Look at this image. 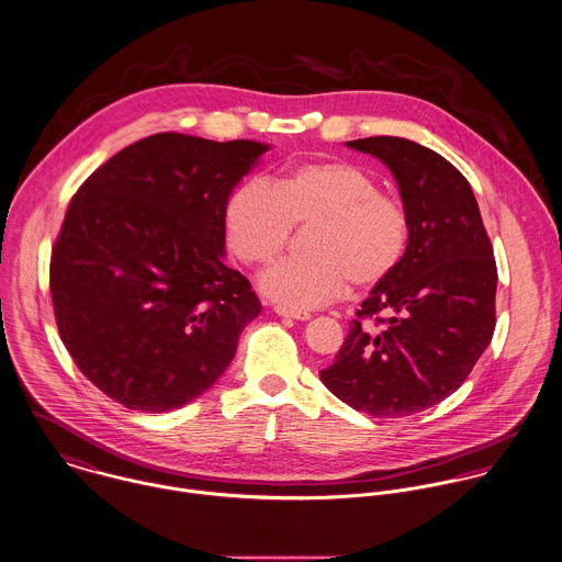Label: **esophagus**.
<instances>
[{
    "label": "esophagus",
    "mask_w": 562,
    "mask_h": 562,
    "mask_svg": "<svg viewBox=\"0 0 562 562\" xmlns=\"http://www.w3.org/2000/svg\"><path fill=\"white\" fill-rule=\"evenodd\" d=\"M276 314L286 316V318H295V321H308V318H311V312L289 311V308H282V306L276 308Z\"/></svg>",
    "instance_id": "obj_1"
}]
</instances>
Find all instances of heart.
I'll list each match as a JSON object with an SVG mask.
<instances>
[{
    "label": "heart",
    "instance_id": "heart-1",
    "mask_svg": "<svg viewBox=\"0 0 562 562\" xmlns=\"http://www.w3.org/2000/svg\"><path fill=\"white\" fill-rule=\"evenodd\" d=\"M312 222L311 256L284 258L260 278V291L289 311L334 302L349 282L379 284L407 250L403 204L379 191L373 175L345 161L300 164L271 186L251 179L231 193L224 209L226 244L246 265L271 262L293 226Z\"/></svg>",
    "mask_w": 562,
    "mask_h": 562
}]
</instances>
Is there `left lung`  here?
Returning a JSON list of instances; mask_svg holds the SVG:
<instances>
[{"instance_id":"obj_1","label":"left lung","mask_w":562,"mask_h":562,"mask_svg":"<svg viewBox=\"0 0 562 562\" xmlns=\"http://www.w3.org/2000/svg\"><path fill=\"white\" fill-rule=\"evenodd\" d=\"M347 146L392 172L409 239L396 269L356 312L334 364L318 374L358 412L412 416L450 396L492 342L494 250L470 183L436 150L392 135ZM371 315L384 323L381 333L363 327L361 318Z\"/></svg>"}]
</instances>
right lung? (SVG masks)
Returning <instances> with one entry per match:
<instances>
[{
  "label": "right lung",
  "mask_w": 562,
  "mask_h": 562,
  "mask_svg": "<svg viewBox=\"0 0 562 562\" xmlns=\"http://www.w3.org/2000/svg\"><path fill=\"white\" fill-rule=\"evenodd\" d=\"M267 150L157 133L72 195L52 251L56 323L79 371L116 403L179 409L233 362L260 304L224 262V209Z\"/></svg>",
  "instance_id": "add662e5"
}]
</instances>
